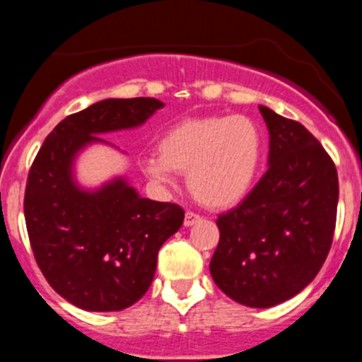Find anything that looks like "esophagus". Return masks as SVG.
<instances>
[{
	"label": "esophagus",
	"mask_w": 362,
	"mask_h": 362,
	"mask_svg": "<svg viewBox=\"0 0 362 362\" xmlns=\"http://www.w3.org/2000/svg\"><path fill=\"white\" fill-rule=\"evenodd\" d=\"M202 221V217H199L198 214H194V211H185V218H184V226L185 228H189V226H194L196 222Z\"/></svg>",
	"instance_id": "esophagus-1"
}]
</instances>
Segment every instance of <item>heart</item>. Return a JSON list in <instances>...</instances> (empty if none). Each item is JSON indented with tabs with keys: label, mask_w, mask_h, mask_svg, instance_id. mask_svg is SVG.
<instances>
[{
	"label": "heart",
	"mask_w": 362,
	"mask_h": 362,
	"mask_svg": "<svg viewBox=\"0 0 362 362\" xmlns=\"http://www.w3.org/2000/svg\"><path fill=\"white\" fill-rule=\"evenodd\" d=\"M264 136L247 115H210L173 124L159 141V154L145 159L152 180L171 185L187 173L191 194L203 206L224 210L249 194L262 163Z\"/></svg>",
	"instance_id": "heart-1"
}]
</instances>
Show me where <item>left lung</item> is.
<instances>
[{
  "label": "left lung",
  "instance_id": "8db88e82",
  "mask_svg": "<svg viewBox=\"0 0 362 362\" xmlns=\"http://www.w3.org/2000/svg\"><path fill=\"white\" fill-rule=\"evenodd\" d=\"M269 131L268 171L245 199L218 215L210 273L236 303L269 308L301 293L329 254L338 173L303 124L259 107Z\"/></svg>",
  "mask_w": 362,
  "mask_h": 362
}]
</instances>
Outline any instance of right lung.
Instances as JSON below:
<instances>
[{
    "label": "right lung",
    "mask_w": 362,
    "mask_h": 362,
    "mask_svg": "<svg viewBox=\"0 0 362 362\" xmlns=\"http://www.w3.org/2000/svg\"><path fill=\"white\" fill-rule=\"evenodd\" d=\"M154 98L103 100L61 120L28 175L24 217L36 264L57 294L89 312L134 305L154 280L158 252L180 229L184 210L140 198L124 178L98 191L73 180V160L98 134L144 124Z\"/></svg>",
    "instance_id": "obj_1"
}]
</instances>
